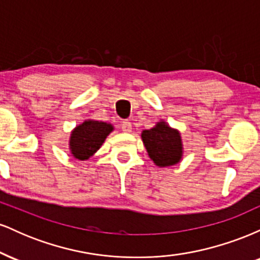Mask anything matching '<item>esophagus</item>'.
I'll use <instances>...</instances> for the list:
<instances>
[{"label":"esophagus","mask_w":260,"mask_h":260,"mask_svg":"<svg viewBox=\"0 0 260 260\" xmlns=\"http://www.w3.org/2000/svg\"><path fill=\"white\" fill-rule=\"evenodd\" d=\"M121 129L123 131L124 133L132 132V123L129 121H123L121 123Z\"/></svg>","instance_id":"esophagus-1"}]
</instances>
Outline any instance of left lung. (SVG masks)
<instances>
[{
    "label": "left lung",
    "instance_id": "1",
    "mask_svg": "<svg viewBox=\"0 0 260 260\" xmlns=\"http://www.w3.org/2000/svg\"><path fill=\"white\" fill-rule=\"evenodd\" d=\"M142 139L150 159L160 168L172 166L182 157V142L178 131L172 129L165 122L154 128L143 131Z\"/></svg>",
    "mask_w": 260,
    "mask_h": 260
}]
</instances>
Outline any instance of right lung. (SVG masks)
<instances>
[{
  "instance_id": "add662e5",
  "label": "right lung",
  "mask_w": 260,
  "mask_h": 260,
  "mask_svg": "<svg viewBox=\"0 0 260 260\" xmlns=\"http://www.w3.org/2000/svg\"><path fill=\"white\" fill-rule=\"evenodd\" d=\"M112 129L113 127L106 122L84 121L74 128L71 134V153L76 159L88 160L92 154L99 150Z\"/></svg>"
}]
</instances>
